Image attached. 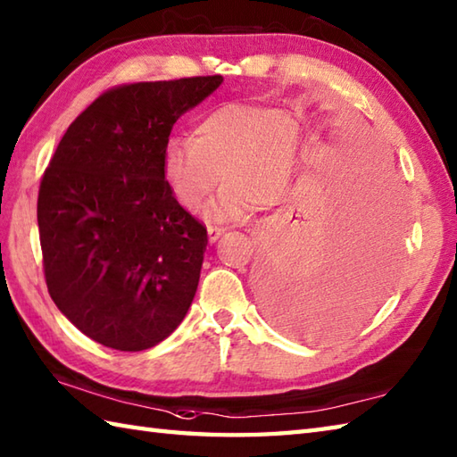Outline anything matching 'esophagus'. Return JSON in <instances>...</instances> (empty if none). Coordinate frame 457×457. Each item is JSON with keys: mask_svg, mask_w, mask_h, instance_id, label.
<instances>
[{"mask_svg": "<svg viewBox=\"0 0 457 457\" xmlns=\"http://www.w3.org/2000/svg\"><path fill=\"white\" fill-rule=\"evenodd\" d=\"M226 234V228L221 226H208V236H210V241H216L220 236Z\"/></svg>", "mask_w": 457, "mask_h": 457, "instance_id": "1", "label": "esophagus"}]
</instances>
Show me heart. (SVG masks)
<instances>
[{
	"mask_svg": "<svg viewBox=\"0 0 457 457\" xmlns=\"http://www.w3.org/2000/svg\"><path fill=\"white\" fill-rule=\"evenodd\" d=\"M304 125L267 105L226 104L196 123L190 137H174L162 151V172L188 210L204 206L221 177L228 187L212 213L244 218L288 198L306 159Z\"/></svg>",
	"mask_w": 457,
	"mask_h": 457,
	"instance_id": "heart-1",
	"label": "heart"
}]
</instances>
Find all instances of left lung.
I'll list each match as a JSON object with an SVG mask.
<instances>
[{
	"label": "left lung",
	"mask_w": 457,
	"mask_h": 457,
	"mask_svg": "<svg viewBox=\"0 0 457 457\" xmlns=\"http://www.w3.org/2000/svg\"><path fill=\"white\" fill-rule=\"evenodd\" d=\"M349 200L308 202L270 241L259 267L265 308L278 326L316 337L353 332L381 306L399 269L404 206L391 161H369Z\"/></svg>",
	"instance_id": "8db88e82"
}]
</instances>
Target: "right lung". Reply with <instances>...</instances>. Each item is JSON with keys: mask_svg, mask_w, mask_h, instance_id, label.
Listing matches in <instances>:
<instances>
[{"mask_svg": "<svg viewBox=\"0 0 457 457\" xmlns=\"http://www.w3.org/2000/svg\"><path fill=\"white\" fill-rule=\"evenodd\" d=\"M221 76L120 84L62 135L37 198L48 295L105 347L143 352L169 337L196 295L208 229L162 172L172 125Z\"/></svg>", "mask_w": 457, "mask_h": 457, "instance_id": "obj_1", "label": "right lung"}]
</instances>
